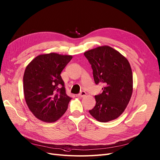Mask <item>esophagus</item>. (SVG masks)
I'll use <instances>...</instances> for the list:
<instances>
[{
  "mask_svg": "<svg viewBox=\"0 0 160 160\" xmlns=\"http://www.w3.org/2000/svg\"><path fill=\"white\" fill-rule=\"evenodd\" d=\"M86 95V92L85 91H82L79 94H78V96L80 97H83Z\"/></svg>",
  "mask_w": 160,
  "mask_h": 160,
  "instance_id": "esophagus-1",
  "label": "esophagus"
}]
</instances>
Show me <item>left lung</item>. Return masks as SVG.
I'll return each mask as SVG.
<instances>
[{
  "instance_id": "obj_1",
  "label": "left lung",
  "mask_w": 160,
  "mask_h": 160,
  "mask_svg": "<svg viewBox=\"0 0 160 160\" xmlns=\"http://www.w3.org/2000/svg\"><path fill=\"white\" fill-rule=\"evenodd\" d=\"M92 65L95 83L102 84V92L95 96L96 105L89 112L101 122L119 117L126 109L133 92V74L128 59L108 46L84 53Z\"/></svg>"
}]
</instances>
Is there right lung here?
Here are the masks:
<instances>
[{
    "instance_id": "obj_1",
    "label": "right lung",
    "mask_w": 160,
    "mask_h": 160,
    "mask_svg": "<svg viewBox=\"0 0 160 160\" xmlns=\"http://www.w3.org/2000/svg\"><path fill=\"white\" fill-rule=\"evenodd\" d=\"M71 55H40L27 66L23 91L27 106L38 119L53 122L64 114L71 97L66 93L61 72Z\"/></svg>"
}]
</instances>
